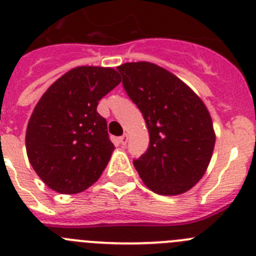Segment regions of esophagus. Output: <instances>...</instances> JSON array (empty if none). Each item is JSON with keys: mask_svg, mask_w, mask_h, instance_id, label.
I'll return each mask as SVG.
<instances>
[{"mask_svg": "<svg viewBox=\"0 0 256 256\" xmlns=\"http://www.w3.org/2000/svg\"><path fill=\"white\" fill-rule=\"evenodd\" d=\"M118 142H120V145L125 146L126 142H128V135H122L118 138Z\"/></svg>", "mask_w": 256, "mask_h": 256, "instance_id": "34e87169", "label": "esophagus"}]
</instances>
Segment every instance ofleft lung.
<instances>
[{"mask_svg": "<svg viewBox=\"0 0 256 256\" xmlns=\"http://www.w3.org/2000/svg\"><path fill=\"white\" fill-rule=\"evenodd\" d=\"M118 70L150 136L148 151L134 166L156 194H184L199 182L212 160L216 136L209 110L184 81L158 65L126 62Z\"/></svg>", "mask_w": 256, "mask_h": 256, "instance_id": "1", "label": "left lung"}]
</instances>
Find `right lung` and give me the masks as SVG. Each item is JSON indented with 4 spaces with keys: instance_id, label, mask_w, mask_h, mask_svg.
I'll return each instance as SVG.
<instances>
[{
    "instance_id": "1",
    "label": "right lung",
    "mask_w": 256,
    "mask_h": 256,
    "mask_svg": "<svg viewBox=\"0 0 256 256\" xmlns=\"http://www.w3.org/2000/svg\"><path fill=\"white\" fill-rule=\"evenodd\" d=\"M121 82L112 68L78 66L41 96L26 130L28 161L60 194H78L95 184L110 161L114 144L98 101Z\"/></svg>"
}]
</instances>
